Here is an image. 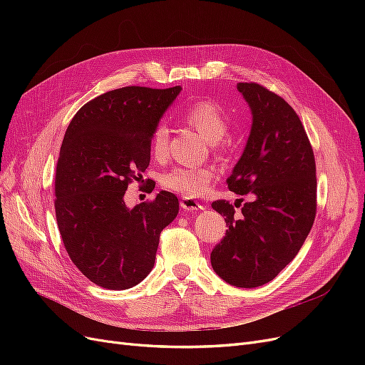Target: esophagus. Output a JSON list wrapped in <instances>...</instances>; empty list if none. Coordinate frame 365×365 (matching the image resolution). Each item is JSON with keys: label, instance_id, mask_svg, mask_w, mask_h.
<instances>
[{"label": "esophagus", "instance_id": "34e87169", "mask_svg": "<svg viewBox=\"0 0 365 365\" xmlns=\"http://www.w3.org/2000/svg\"><path fill=\"white\" fill-rule=\"evenodd\" d=\"M180 204H181L182 210H185V212H190V213H196L204 208L200 202L192 200V197H182Z\"/></svg>", "mask_w": 365, "mask_h": 365}]
</instances>
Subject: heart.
<instances>
[{
    "instance_id": "1",
    "label": "heart",
    "mask_w": 365,
    "mask_h": 365,
    "mask_svg": "<svg viewBox=\"0 0 365 365\" xmlns=\"http://www.w3.org/2000/svg\"><path fill=\"white\" fill-rule=\"evenodd\" d=\"M182 120L190 128L212 143L216 153H224L228 150L230 143L225 138L230 120L219 103L213 101H197L190 103L184 109ZM169 128L164 123L153 128L149 149L155 160H164L169 152ZM215 178V170L210 168H192L182 165L165 172L161 176V185L173 193L182 195L185 197H196L207 192L210 182Z\"/></svg>"
}]
</instances>
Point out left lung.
Returning <instances> with one entry per match:
<instances>
[{"instance_id": "obj_1", "label": "left lung", "mask_w": 365, "mask_h": 365, "mask_svg": "<svg viewBox=\"0 0 365 365\" xmlns=\"http://www.w3.org/2000/svg\"><path fill=\"white\" fill-rule=\"evenodd\" d=\"M252 114L244 153L227 178L228 189L250 202L215 201L227 233L210 260L215 272L237 288L271 282L292 262L317 213L314 150L292 106L259 83H237Z\"/></svg>"}]
</instances>
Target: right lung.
<instances>
[{
    "mask_svg": "<svg viewBox=\"0 0 365 365\" xmlns=\"http://www.w3.org/2000/svg\"><path fill=\"white\" fill-rule=\"evenodd\" d=\"M180 93L181 86L108 91L85 103L65 132L54 178L58 227L77 269L105 289H129L146 279L160 233L178 215L170 192L134 208L123 196L143 178L152 130Z\"/></svg>",
    "mask_w": 365,
    "mask_h": 365,
    "instance_id": "obj_1",
    "label": "right lung"
}]
</instances>
